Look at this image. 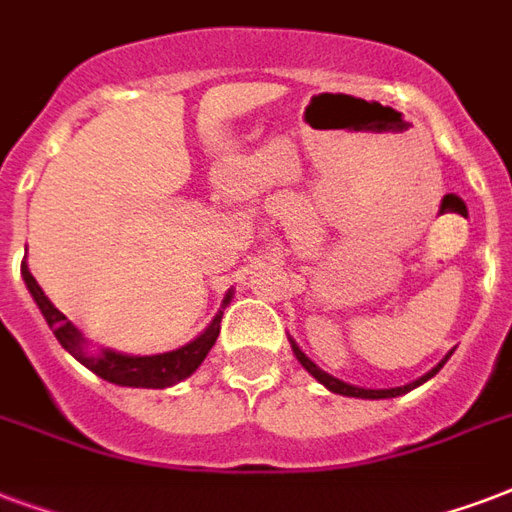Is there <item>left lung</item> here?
I'll use <instances>...</instances> for the list:
<instances>
[{
	"instance_id": "1",
	"label": "left lung",
	"mask_w": 512,
	"mask_h": 512,
	"mask_svg": "<svg viewBox=\"0 0 512 512\" xmlns=\"http://www.w3.org/2000/svg\"><path fill=\"white\" fill-rule=\"evenodd\" d=\"M291 348H294V356H297V359H299V364H302V367H305V370L310 372V375H313V378L318 380V383H321V386H326V388H329V391H334V394H343V397H359V399L402 397V394H407V391H413V388H416V386H421V383H426V380H429V378H434L437 372L443 370L445 361L451 359V353H448V356H445V359L440 361V364H437L434 370L426 372L424 378H418V380H413V383H407V386H397V388H359V386H351V383H345V380L334 378V375L324 372V370H321V367H315L313 361L307 359L305 353H302V348H299V345L294 343V340H291Z\"/></svg>"
}]
</instances>
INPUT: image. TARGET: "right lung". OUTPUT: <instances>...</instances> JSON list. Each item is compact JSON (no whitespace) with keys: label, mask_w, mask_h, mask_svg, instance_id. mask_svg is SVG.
I'll use <instances>...</instances> for the list:
<instances>
[{"label":"right lung","mask_w":512,"mask_h":512,"mask_svg":"<svg viewBox=\"0 0 512 512\" xmlns=\"http://www.w3.org/2000/svg\"><path fill=\"white\" fill-rule=\"evenodd\" d=\"M21 275L23 283L29 288V294L34 297L40 313L45 315V321L56 334V340L61 343L64 351H69L75 359L88 367V370L99 375L107 383H115V386H132V388H169L186 380L191 372H197V367L205 361V356L210 353V348L218 340V332H221V315L224 310H218L213 318V324L207 326L205 332L199 334L197 340H191L188 345L178 348V351L169 353H156V356H129V353L110 351V348H102V353H88L86 351V337L78 332V326L69 321L67 315L61 313L59 307L53 305L51 299L45 297V291L37 286V280L26 267V259L21 261ZM232 302V291L224 297L226 307Z\"/></svg>","instance_id":"right-lung-1"}]
</instances>
